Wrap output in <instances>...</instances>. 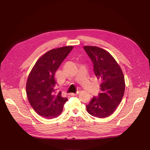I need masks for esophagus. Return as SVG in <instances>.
Returning <instances> with one entry per match:
<instances>
[{
  "label": "esophagus",
  "instance_id": "34e87169",
  "mask_svg": "<svg viewBox=\"0 0 150 150\" xmlns=\"http://www.w3.org/2000/svg\"><path fill=\"white\" fill-rule=\"evenodd\" d=\"M79 93V91H78L76 93H70V95H71V96H76V95L78 94Z\"/></svg>",
  "mask_w": 150,
  "mask_h": 150
}]
</instances>
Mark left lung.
<instances>
[{"mask_svg":"<svg viewBox=\"0 0 150 150\" xmlns=\"http://www.w3.org/2000/svg\"><path fill=\"white\" fill-rule=\"evenodd\" d=\"M84 49L93 63L94 74L101 81L100 93L86 105L93 116L106 117L112 115L123 97L125 77L120 66L111 54L100 47L84 46Z\"/></svg>","mask_w":150,"mask_h":150,"instance_id":"obj_1","label":"left lung"}]
</instances>
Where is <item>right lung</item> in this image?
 Here are the masks:
<instances>
[{
    "instance_id": "obj_1",
    "label": "right lung",
    "mask_w": 150,
    "mask_h": 150,
    "mask_svg": "<svg viewBox=\"0 0 150 150\" xmlns=\"http://www.w3.org/2000/svg\"><path fill=\"white\" fill-rule=\"evenodd\" d=\"M73 49L65 46L50 50L36 62L28 76L26 93L34 111L46 118L61 115L67 101L57 90L55 72Z\"/></svg>"
}]
</instances>
